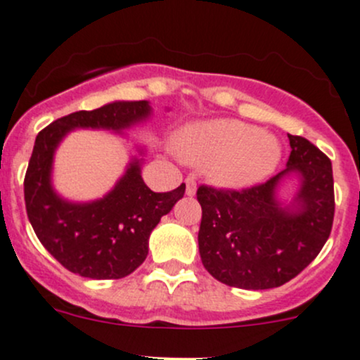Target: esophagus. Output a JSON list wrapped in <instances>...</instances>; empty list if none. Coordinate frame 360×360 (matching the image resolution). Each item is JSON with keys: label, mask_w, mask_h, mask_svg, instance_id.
I'll list each match as a JSON object with an SVG mask.
<instances>
[{"label": "esophagus", "mask_w": 360, "mask_h": 360, "mask_svg": "<svg viewBox=\"0 0 360 360\" xmlns=\"http://www.w3.org/2000/svg\"><path fill=\"white\" fill-rule=\"evenodd\" d=\"M184 183H186V195L188 196H195V193H196V181H195V177H186V181H184Z\"/></svg>", "instance_id": "1"}]
</instances>
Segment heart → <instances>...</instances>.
<instances>
[{
	"mask_svg": "<svg viewBox=\"0 0 360 360\" xmlns=\"http://www.w3.org/2000/svg\"><path fill=\"white\" fill-rule=\"evenodd\" d=\"M176 148L184 160L203 167L212 183L231 190L266 181L283 158L274 134L236 119L188 124L177 132Z\"/></svg>",
	"mask_w": 360,
	"mask_h": 360,
	"instance_id": "obj_1",
	"label": "heart"
}]
</instances>
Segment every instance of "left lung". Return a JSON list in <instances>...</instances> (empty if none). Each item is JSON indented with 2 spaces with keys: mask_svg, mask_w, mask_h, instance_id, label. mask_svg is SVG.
<instances>
[{
  "mask_svg": "<svg viewBox=\"0 0 360 360\" xmlns=\"http://www.w3.org/2000/svg\"><path fill=\"white\" fill-rule=\"evenodd\" d=\"M286 169L243 191L200 186L198 248L217 281L243 290L285 285L312 262L330 238L335 215L331 160L309 139L288 134ZM299 177L290 202L277 198L286 176Z\"/></svg>",
  "mask_w": 360,
  "mask_h": 360,
  "instance_id": "1",
  "label": "left lung"
}]
</instances>
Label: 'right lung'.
Instances as JSON below:
<instances>
[{"instance_id":"add662e5","label":"right lung","mask_w":360,"mask_h":360,"mask_svg":"<svg viewBox=\"0 0 360 360\" xmlns=\"http://www.w3.org/2000/svg\"><path fill=\"white\" fill-rule=\"evenodd\" d=\"M151 107L141 101H112L96 110H81L56 119L37 134L24 179L27 217L43 247L74 274L89 279L129 276L148 255L151 231L183 198L186 184L155 193L141 177L143 146L107 195L93 202H70L53 188V158L74 129H103L126 136L146 122Z\"/></svg>"}]
</instances>
